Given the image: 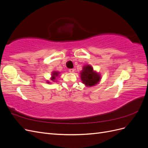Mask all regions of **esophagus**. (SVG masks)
<instances>
[{
  "label": "esophagus",
  "mask_w": 148,
  "mask_h": 148,
  "mask_svg": "<svg viewBox=\"0 0 148 148\" xmlns=\"http://www.w3.org/2000/svg\"><path fill=\"white\" fill-rule=\"evenodd\" d=\"M74 71H75V69H69V72H70V73H73Z\"/></svg>",
  "instance_id": "obj_1"
}]
</instances>
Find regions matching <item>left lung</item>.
Segmentation results:
<instances>
[{
	"instance_id": "1",
	"label": "left lung",
	"mask_w": 148,
	"mask_h": 148,
	"mask_svg": "<svg viewBox=\"0 0 148 148\" xmlns=\"http://www.w3.org/2000/svg\"><path fill=\"white\" fill-rule=\"evenodd\" d=\"M80 74L82 83L86 86H95L101 79L100 74L94 70L92 67L89 65H84Z\"/></svg>"
}]
</instances>
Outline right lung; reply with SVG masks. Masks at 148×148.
<instances>
[{
	"label": "right lung",
	"mask_w": 148,
	"mask_h": 148,
	"mask_svg": "<svg viewBox=\"0 0 148 148\" xmlns=\"http://www.w3.org/2000/svg\"><path fill=\"white\" fill-rule=\"evenodd\" d=\"M51 75H52V77H51V81L53 82H56L57 78L58 77H59V71H53V72L52 73ZM47 83H49L50 82H47Z\"/></svg>",
	"instance_id": "add662e5"
}]
</instances>
